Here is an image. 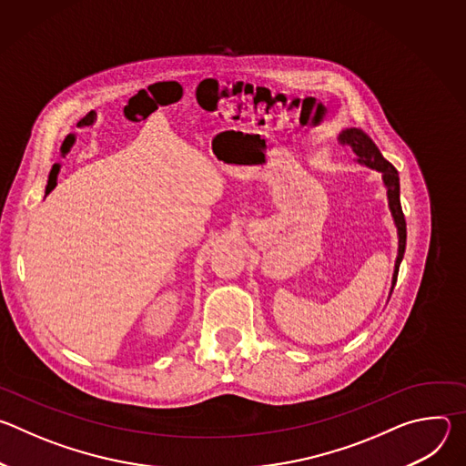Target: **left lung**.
<instances>
[{
	"mask_svg": "<svg viewBox=\"0 0 466 466\" xmlns=\"http://www.w3.org/2000/svg\"><path fill=\"white\" fill-rule=\"evenodd\" d=\"M343 144H349L352 147V151L356 153V160L370 169H376L378 173H381V180L383 186L387 189V201H389V210L396 227V234H398V256L394 261V273H392V286H390V293L392 288L396 284V277H398V269H400V263L406 252V219H404V212H402V205H400V178H398V171L394 169V166L390 162H387L383 158V155L380 153V149L376 147V144L370 140L369 135L361 128H347L343 130L341 135Z\"/></svg>",
	"mask_w": 466,
	"mask_h": 466,
	"instance_id": "8db88e82",
	"label": "left lung"
}]
</instances>
